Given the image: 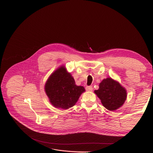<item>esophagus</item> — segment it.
Listing matches in <instances>:
<instances>
[{
  "label": "esophagus",
  "instance_id": "34e87169",
  "mask_svg": "<svg viewBox=\"0 0 153 153\" xmlns=\"http://www.w3.org/2000/svg\"><path fill=\"white\" fill-rule=\"evenodd\" d=\"M92 87L91 86H88L86 87V90L87 91H92Z\"/></svg>",
  "mask_w": 153,
  "mask_h": 153
}]
</instances>
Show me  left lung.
Wrapping results in <instances>:
<instances>
[{"mask_svg":"<svg viewBox=\"0 0 153 153\" xmlns=\"http://www.w3.org/2000/svg\"><path fill=\"white\" fill-rule=\"evenodd\" d=\"M94 93L100 99L103 106L108 110L115 111L121 108L127 98L126 89L111 77L103 79Z\"/></svg>","mask_w":153,"mask_h":153,"instance_id":"1","label":"left lung"}]
</instances>
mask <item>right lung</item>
Wrapping results in <instances>:
<instances>
[{"instance_id":"add662e5","label":"right lung","mask_w":153,"mask_h":153,"mask_svg":"<svg viewBox=\"0 0 153 153\" xmlns=\"http://www.w3.org/2000/svg\"><path fill=\"white\" fill-rule=\"evenodd\" d=\"M44 91L55 108L68 109L76 105L85 89L83 86L76 85L71 73L62 65L48 77Z\"/></svg>"}]
</instances>
